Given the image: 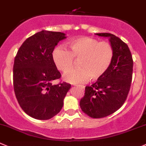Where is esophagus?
Masks as SVG:
<instances>
[{
	"label": "esophagus",
	"mask_w": 146,
	"mask_h": 146,
	"mask_svg": "<svg viewBox=\"0 0 146 146\" xmlns=\"http://www.w3.org/2000/svg\"><path fill=\"white\" fill-rule=\"evenodd\" d=\"M75 87H78V86H74ZM82 88H83V87H82Z\"/></svg>",
	"instance_id": "esophagus-1"
}]
</instances>
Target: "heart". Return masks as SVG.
Segmentation results:
<instances>
[{"label": "heart", "instance_id": "heart-1", "mask_svg": "<svg viewBox=\"0 0 146 146\" xmlns=\"http://www.w3.org/2000/svg\"><path fill=\"white\" fill-rule=\"evenodd\" d=\"M70 51L63 46H58L53 53V60L57 68L66 71L78 60L79 67L70 69L64 74L66 81L80 83L90 78L92 80L101 78L107 73L114 57L111 43L99 42L90 37H80L70 40Z\"/></svg>", "mask_w": 146, "mask_h": 146}]
</instances>
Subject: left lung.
Masks as SVG:
<instances>
[{"label":"left lung","instance_id":"left-lung-1","mask_svg":"<svg viewBox=\"0 0 146 146\" xmlns=\"http://www.w3.org/2000/svg\"><path fill=\"white\" fill-rule=\"evenodd\" d=\"M108 37L114 50V57L107 73L90 86H86L80 106L84 113L101 118L113 113L127 98L133 76V60L128 45L115 35L96 33Z\"/></svg>","mask_w":146,"mask_h":146}]
</instances>
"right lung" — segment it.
Returning <instances> with one entry per match:
<instances>
[{"label":"right lung","instance_id":"right-lung-1","mask_svg":"<svg viewBox=\"0 0 146 146\" xmlns=\"http://www.w3.org/2000/svg\"><path fill=\"white\" fill-rule=\"evenodd\" d=\"M60 32L42 31L28 38L15 57L13 88L23 111L32 118L48 120L57 115L70 84L60 82L61 74L53 60V51L59 41L66 38Z\"/></svg>","mask_w":146,"mask_h":146}]
</instances>
